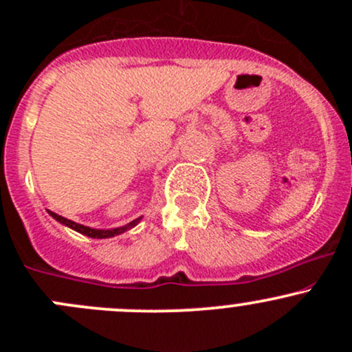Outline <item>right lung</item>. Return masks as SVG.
I'll use <instances>...</instances> for the list:
<instances>
[{"mask_svg":"<svg viewBox=\"0 0 352 352\" xmlns=\"http://www.w3.org/2000/svg\"><path fill=\"white\" fill-rule=\"evenodd\" d=\"M49 214H51L52 218L56 219V221L63 223V225L69 226V228L76 230L78 233H83V235L90 236V239H110V236L120 235V233H124V232H126V230H129V228H133V226H136V225H138V221H140V219H141V218L134 219V221H131L129 225H126V226H120V228H113V230H95V228H90V226L78 225V223L71 221V219H66V218H63V216L56 214V212H52V211H49Z\"/></svg>","mask_w":352,"mask_h":352,"instance_id":"add662e5","label":"right lung"}]
</instances>
